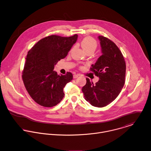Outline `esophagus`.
Here are the masks:
<instances>
[{
    "label": "esophagus",
    "mask_w": 151,
    "mask_h": 151,
    "mask_svg": "<svg viewBox=\"0 0 151 151\" xmlns=\"http://www.w3.org/2000/svg\"><path fill=\"white\" fill-rule=\"evenodd\" d=\"M79 76V75H78V74H77V75H76V74H74L73 76V78L74 79H75V78H77Z\"/></svg>",
    "instance_id": "34e87169"
}]
</instances>
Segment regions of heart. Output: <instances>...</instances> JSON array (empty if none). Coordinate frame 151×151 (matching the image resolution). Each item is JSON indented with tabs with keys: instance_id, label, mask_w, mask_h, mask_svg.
Instances as JSON below:
<instances>
[{
	"instance_id": "obj_1",
	"label": "heart",
	"mask_w": 151,
	"mask_h": 151,
	"mask_svg": "<svg viewBox=\"0 0 151 151\" xmlns=\"http://www.w3.org/2000/svg\"><path fill=\"white\" fill-rule=\"evenodd\" d=\"M83 49L87 53L88 52H94L97 47L96 41L91 37H85L81 42Z\"/></svg>"
}]
</instances>
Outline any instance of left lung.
Returning a JSON list of instances; mask_svg holds the SVG:
<instances>
[{
    "label": "left lung",
    "mask_w": 151,
    "mask_h": 151,
    "mask_svg": "<svg viewBox=\"0 0 151 151\" xmlns=\"http://www.w3.org/2000/svg\"><path fill=\"white\" fill-rule=\"evenodd\" d=\"M102 55L91 71L99 77L95 84L86 78L82 91L85 100L93 106L102 108L114 101L122 91L125 80L126 63L122 53L107 37L99 36Z\"/></svg>",
    "instance_id": "left-lung-1"
}]
</instances>
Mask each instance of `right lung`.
Listing matches in <instances>:
<instances>
[{"instance_id": "1", "label": "right lung", "mask_w": 151, "mask_h": 151, "mask_svg": "<svg viewBox=\"0 0 151 151\" xmlns=\"http://www.w3.org/2000/svg\"><path fill=\"white\" fill-rule=\"evenodd\" d=\"M77 39L76 34L70 37L50 35L38 41L27 52L22 79L28 93L39 105L52 107L63 98V88L73 75L70 72L59 75L53 69Z\"/></svg>"}]
</instances>
